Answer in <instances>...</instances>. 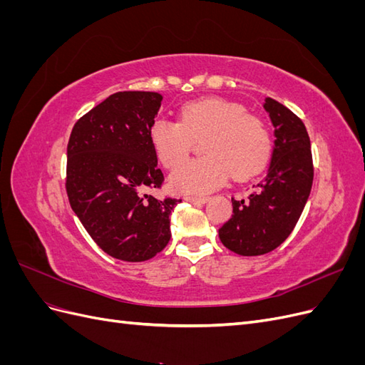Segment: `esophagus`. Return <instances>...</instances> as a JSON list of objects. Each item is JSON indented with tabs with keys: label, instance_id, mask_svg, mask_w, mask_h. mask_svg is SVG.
<instances>
[{
	"label": "esophagus",
	"instance_id": "34e87169",
	"mask_svg": "<svg viewBox=\"0 0 365 365\" xmlns=\"http://www.w3.org/2000/svg\"><path fill=\"white\" fill-rule=\"evenodd\" d=\"M187 201L192 202V204H204L208 201V196H187Z\"/></svg>",
	"mask_w": 365,
	"mask_h": 365
}]
</instances>
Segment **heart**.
<instances>
[{"mask_svg": "<svg viewBox=\"0 0 365 365\" xmlns=\"http://www.w3.org/2000/svg\"><path fill=\"white\" fill-rule=\"evenodd\" d=\"M207 155L182 164L170 184L178 192L205 193L222 185L228 175L247 180L260 172L272 153V135L263 118L244 105L220 97L197 98L181 108V120L160 117L149 128L160 161L175 169L189 157L193 138H202Z\"/></svg>", "mask_w": 365, "mask_h": 365, "instance_id": "obj_1", "label": "heart"}]
</instances>
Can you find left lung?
I'll list each match as a JSON object with an SVG mask.
<instances>
[{
	"mask_svg": "<svg viewBox=\"0 0 365 365\" xmlns=\"http://www.w3.org/2000/svg\"><path fill=\"white\" fill-rule=\"evenodd\" d=\"M263 108L275 128L269 170L247 197H231L233 215L219 228L220 242L240 256H260L283 244L302 216L314 181L311 140L302 118L271 97Z\"/></svg>",
	"mask_w": 365,
	"mask_h": 365,
	"instance_id": "left-lung-1",
	"label": "left lung"
}]
</instances>
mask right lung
<instances>
[{"label": "right lung", "mask_w": 365, "mask_h": 365, "mask_svg": "<svg viewBox=\"0 0 365 365\" xmlns=\"http://www.w3.org/2000/svg\"><path fill=\"white\" fill-rule=\"evenodd\" d=\"M163 96L152 91L111 94L76 121L67 146V189L73 212L111 257L145 262L170 240V213L181 200H163L164 175L149 128Z\"/></svg>", "instance_id": "right-lung-1"}]
</instances>
